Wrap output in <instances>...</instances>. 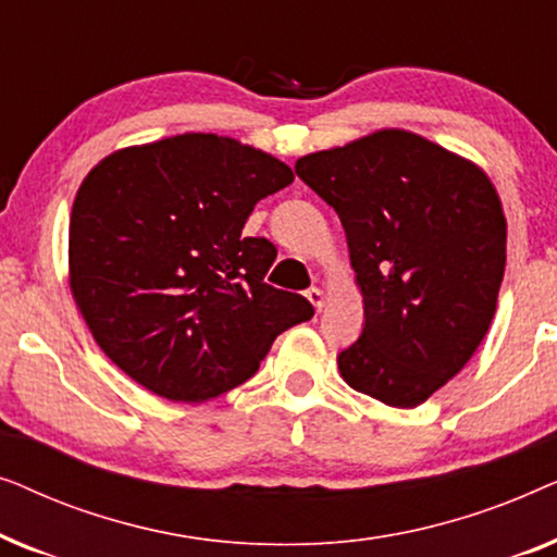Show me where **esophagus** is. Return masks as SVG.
Returning a JSON list of instances; mask_svg holds the SVG:
<instances>
[{
    "mask_svg": "<svg viewBox=\"0 0 557 557\" xmlns=\"http://www.w3.org/2000/svg\"><path fill=\"white\" fill-rule=\"evenodd\" d=\"M307 299L311 301V307H314L317 311H322L324 309V304H326V294L322 292V288H309L307 292Z\"/></svg>",
    "mask_w": 557,
    "mask_h": 557,
    "instance_id": "34e87169",
    "label": "esophagus"
}]
</instances>
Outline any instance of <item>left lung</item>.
<instances>
[{
    "label": "left lung",
    "instance_id": "8db88e82",
    "mask_svg": "<svg viewBox=\"0 0 557 557\" xmlns=\"http://www.w3.org/2000/svg\"><path fill=\"white\" fill-rule=\"evenodd\" d=\"M347 233L364 330L337 357L357 393L416 408L471 360L507 263L497 187L471 159L406 128H377L296 159Z\"/></svg>",
    "mask_w": 557,
    "mask_h": 557
}]
</instances>
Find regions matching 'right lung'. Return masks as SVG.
Masks as SVG:
<instances>
[{"mask_svg":"<svg viewBox=\"0 0 557 557\" xmlns=\"http://www.w3.org/2000/svg\"><path fill=\"white\" fill-rule=\"evenodd\" d=\"M292 182L269 151L202 132L116 149L83 177L67 284L134 383L174 403L218 398L314 317L304 296L263 284L273 243L243 235L256 202Z\"/></svg>","mask_w":557,"mask_h":557,"instance_id":"obj_1","label":"right lung"}]
</instances>
